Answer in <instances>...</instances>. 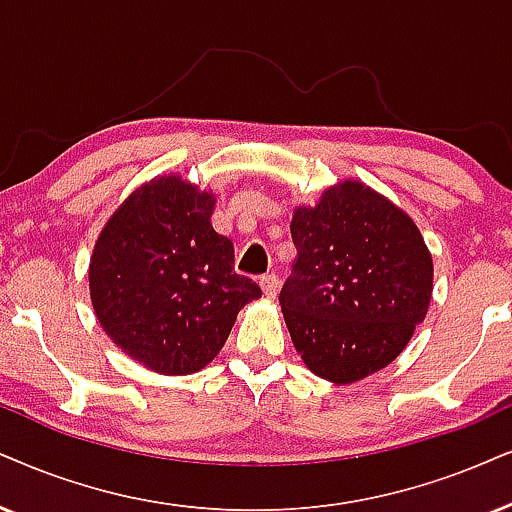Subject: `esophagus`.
Wrapping results in <instances>:
<instances>
[{"mask_svg": "<svg viewBox=\"0 0 512 512\" xmlns=\"http://www.w3.org/2000/svg\"><path fill=\"white\" fill-rule=\"evenodd\" d=\"M260 288L264 297H269V300H274V297L278 295V278L274 274H267L260 278Z\"/></svg>", "mask_w": 512, "mask_h": 512, "instance_id": "1", "label": "esophagus"}]
</instances>
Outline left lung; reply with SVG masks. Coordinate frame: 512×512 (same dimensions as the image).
<instances>
[{
  "instance_id": "obj_1",
  "label": "left lung",
  "mask_w": 512,
  "mask_h": 512,
  "mask_svg": "<svg viewBox=\"0 0 512 512\" xmlns=\"http://www.w3.org/2000/svg\"><path fill=\"white\" fill-rule=\"evenodd\" d=\"M297 257L281 312L304 366L333 385L383 371L404 352L432 300V255L390 198L342 179L290 222Z\"/></svg>"
}]
</instances>
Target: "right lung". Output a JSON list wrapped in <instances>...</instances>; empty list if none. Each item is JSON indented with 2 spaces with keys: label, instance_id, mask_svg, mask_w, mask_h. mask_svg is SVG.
<instances>
[{
  "label": "right lung",
  "instance_id": "1",
  "mask_svg": "<svg viewBox=\"0 0 512 512\" xmlns=\"http://www.w3.org/2000/svg\"><path fill=\"white\" fill-rule=\"evenodd\" d=\"M215 193L160 174L122 200L89 260L101 328L160 375H189L217 357L245 304L262 297L234 271V243L212 229Z\"/></svg>",
  "mask_w": 512,
  "mask_h": 512
}]
</instances>
